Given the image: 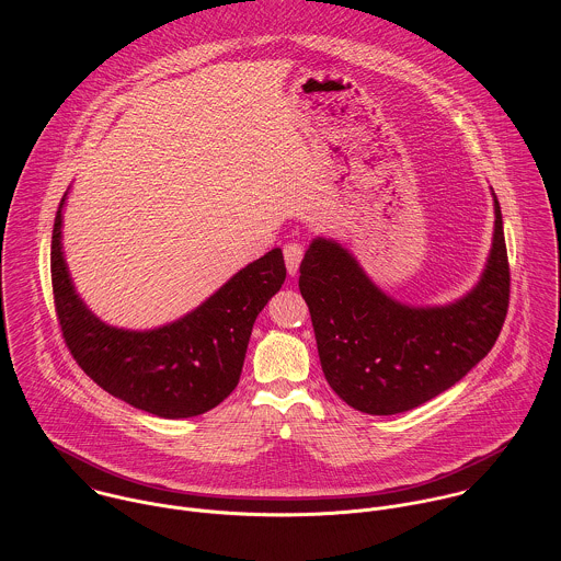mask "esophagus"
Wrapping results in <instances>:
<instances>
[{
  "label": "esophagus",
  "instance_id": "obj_1",
  "mask_svg": "<svg viewBox=\"0 0 561 561\" xmlns=\"http://www.w3.org/2000/svg\"><path fill=\"white\" fill-rule=\"evenodd\" d=\"M283 254H285V265H287V272L291 276L298 274V267H300V261L305 256V245L298 243V241H289L283 245Z\"/></svg>",
  "mask_w": 561,
  "mask_h": 561
}]
</instances>
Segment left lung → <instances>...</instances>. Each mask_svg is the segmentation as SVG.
I'll return each instance as SVG.
<instances>
[{"mask_svg":"<svg viewBox=\"0 0 561 561\" xmlns=\"http://www.w3.org/2000/svg\"><path fill=\"white\" fill-rule=\"evenodd\" d=\"M298 285L332 391L367 414L412 410L462 380L503 328L510 263L499 201L494 196V236L480 283L451 305H401L345 248L323 238L309 245Z\"/></svg>","mask_w":561,"mask_h":561,"instance_id":"obj_1","label":"left lung"}]
</instances>
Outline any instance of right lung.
Listing matches in <instances>:
<instances>
[{
	"label": "right lung",
	"mask_w": 561,
	"mask_h": 561,
	"mask_svg": "<svg viewBox=\"0 0 561 561\" xmlns=\"http://www.w3.org/2000/svg\"><path fill=\"white\" fill-rule=\"evenodd\" d=\"M67 198V194H65ZM51 236V285L62 336L103 391L163 419L203 414L238 387L252 323L285 283L283 250L248 263L209 300L156 330H123L81 302L62 252V205Z\"/></svg>",
	"instance_id": "1"
}]
</instances>
